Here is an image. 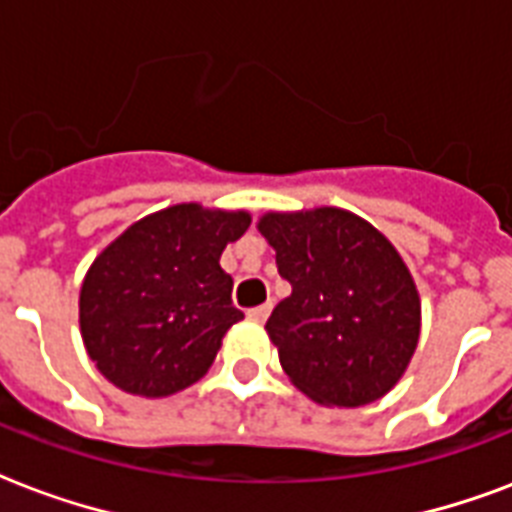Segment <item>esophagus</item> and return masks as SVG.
Returning a JSON list of instances; mask_svg holds the SVG:
<instances>
[{
	"mask_svg": "<svg viewBox=\"0 0 512 512\" xmlns=\"http://www.w3.org/2000/svg\"><path fill=\"white\" fill-rule=\"evenodd\" d=\"M269 312H272V304H261V307H253V310H248V318L256 320V323H264V320L269 318Z\"/></svg>",
	"mask_w": 512,
	"mask_h": 512,
	"instance_id": "esophagus-1",
	"label": "esophagus"
}]
</instances>
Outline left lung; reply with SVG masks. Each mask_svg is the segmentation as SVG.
<instances>
[{"label":"left lung","instance_id":"obj_1","mask_svg":"<svg viewBox=\"0 0 512 512\" xmlns=\"http://www.w3.org/2000/svg\"><path fill=\"white\" fill-rule=\"evenodd\" d=\"M259 232L291 283L267 320L288 379L323 406L387 395L417 350L422 320L414 277L390 240L342 208L267 213Z\"/></svg>","mask_w":512,"mask_h":512}]
</instances>
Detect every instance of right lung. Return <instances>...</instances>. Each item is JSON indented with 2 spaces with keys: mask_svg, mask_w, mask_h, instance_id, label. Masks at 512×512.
<instances>
[{
  "mask_svg": "<svg viewBox=\"0 0 512 512\" xmlns=\"http://www.w3.org/2000/svg\"><path fill=\"white\" fill-rule=\"evenodd\" d=\"M245 211L181 202L136 221L87 269L79 328L95 368L120 390L168 398L208 374L243 312L219 259Z\"/></svg>",
  "mask_w": 512,
  "mask_h": 512,
  "instance_id": "obj_1",
  "label": "right lung"
}]
</instances>
